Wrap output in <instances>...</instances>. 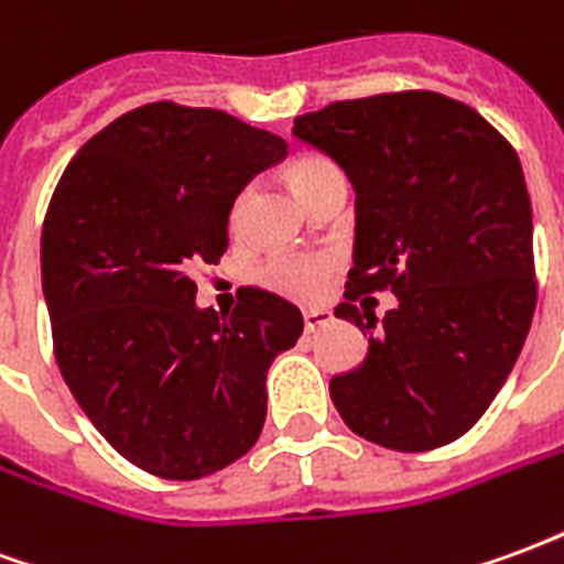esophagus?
<instances>
[{"label": "esophagus", "mask_w": 564, "mask_h": 564, "mask_svg": "<svg viewBox=\"0 0 564 564\" xmlns=\"http://www.w3.org/2000/svg\"><path fill=\"white\" fill-rule=\"evenodd\" d=\"M305 332H317L323 326H329L332 314L329 311H323V307H314V311H305Z\"/></svg>", "instance_id": "obj_1"}]
</instances>
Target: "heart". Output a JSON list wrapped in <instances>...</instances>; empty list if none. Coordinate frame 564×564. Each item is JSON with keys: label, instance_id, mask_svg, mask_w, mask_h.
<instances>
[{"label": "heart", "instance_id": "heart-1", "mask_svg": "<svg viewBox=\"0 0 564 564\" xmlns=\"http://www.w3.org/2000/svg\"><path fill=\"white\" fill-rule=\"evenodd\" d=\"M332 177H341L338 165L329 156H319V153H302L295 156L290 165V184L299 193V198H305L307 193H314L319 184H326ZM247 198L250 193H238L229 210V226L238 229L241 217H245ZM338 271V259L332 253H295V257H278L262 265L259 271V281L265 283L274 293L295 299V302H314L319 293L326 290L329 278Z\"/></svg>", "mask_w": 564, "mask_h": 564}]
</instances>
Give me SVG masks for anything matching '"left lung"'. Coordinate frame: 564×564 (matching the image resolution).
<instances>
[{
  "label": "left lung",
  "mask_w": 564,
  "mask_h": 564,
  "mask_svg": "<svg viewBox=\"0 0 564 564\" xmlns=\"http://www.w3.org/2000/svg\"><path fill=\"white\" fill-rule=\"evenodd\" d=\"M356 189L354 269L335 317L368 332L362 366L329 380L356 435L423 453L471 429L532 326V202L517 150L465 102L380 93L295 117ZM400 305L362 318L356 297Z\"/></svg>",
  "instance_id": "8db88e82"
}]
</instances>
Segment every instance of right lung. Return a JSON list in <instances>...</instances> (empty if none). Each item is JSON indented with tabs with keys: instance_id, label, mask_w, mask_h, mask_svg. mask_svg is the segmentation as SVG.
Here are the masks:
<instances>
[{
	"instance_id": "add662e5",
	"label": "right lung",
	"mask_w": 564,
	"mask_h": 564,
	"mask_svg": "<svg viewBox=\"0 0 564 564\" xmlns=\"http://www.w3.org/2000/svg\"><path fill=\"white\" fill-rule=\"evenodd\" d=\"M286 141L174 102L141 105L72 156L47 205L42 286L68 390L148 474L198 480L257 444L265 375L302 314L257 286L232 314L196 305L202 262L229 247V210Z\"/></svg>"
}]
</instances>
